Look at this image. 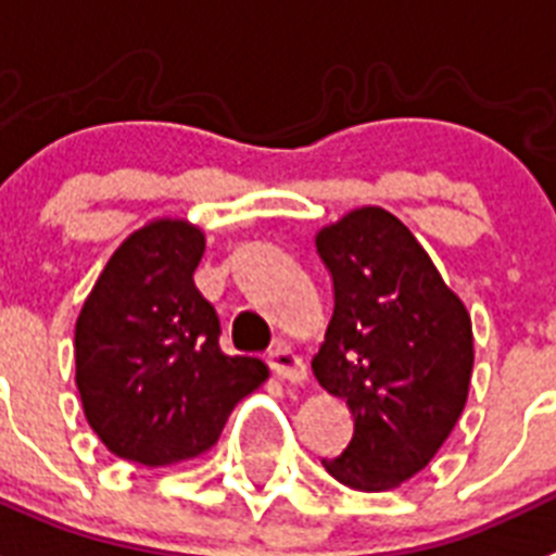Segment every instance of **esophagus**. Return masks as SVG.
Here are the masks:
<instances>
[{
  "mask_svg": "<svg viewBox=\"0 0 556 556\" xmlns=\"http://www.w3.org/2000/svg\"><path fill=\"white\" fill-rule=\"evenodd\" d=\"M267 361L278 378L289 380V383H304L306 380V364L289 346H275Z\"/></svg>",
  "mask_w": 556,
  "mask_h": 556,
  "instance_id": "34e87169",
  "label": "esophagus"
}]
</instances>
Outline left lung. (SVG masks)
Listing matches in <instances>:
<instances>
[{
    "instance_id": "1",
    "label": "left lung",
    "mask_w": 556,
    "mask_h": 556,
    "mask_svg": "<svg viewBox=\"0 0 556 556\" xmlns=\"http://www.w3.org/2000/svg\"><path fill=\"white\" fill-rule=\"evenodd\" d=\"M334 309L312 371L355 417L350 446L320 460L338 483L387 492L426 469L469 397L475 338L409 227L380 206L315 236Z\"/></svg>"
}]
</instances>
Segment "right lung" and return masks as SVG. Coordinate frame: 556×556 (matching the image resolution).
<instances>
[{"instance_id": "right-lung-1", "label": "right lung", "mask_w": 556, "mask_h": 556, "mask_svg": "<svg viewBox=\"0 0 556 556\" xmlns=\"http://www.w3.org/2000/svg\"><path fill=\"white\" fill-rule=\"evenodd\" d=\"M204 232L181 218L136 229L76 320V387L116 457L173 466L215 446L229 412L267 380L258 357L224 355L218 315L192 273Z\"/></svg>"}]
</instances>
